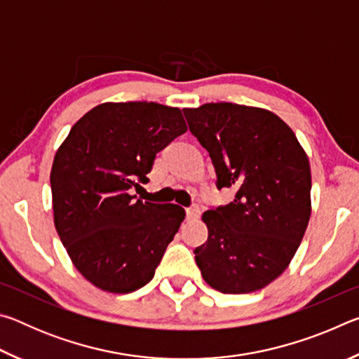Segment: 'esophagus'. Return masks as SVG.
Returning a JSON list of instances; mask_svg holds the SVG:
<instances>
[{
    "instance_id": "esophagus-1",
    "label": "esophagus",
    "mask_w": 359,
    "mask_h": 359,
    "mask_svg": "<svg viewBox=\"0 0 359 359\" xmlns=\"http://www.w3.org/2000/svg\"><path fill=\"white\" fill-rule=\"evenodd\" d=\"M199 214H201V209H199V205L193 204L190 208H187V217L188 218H198Z\"/></svg>"
}]
</instances>
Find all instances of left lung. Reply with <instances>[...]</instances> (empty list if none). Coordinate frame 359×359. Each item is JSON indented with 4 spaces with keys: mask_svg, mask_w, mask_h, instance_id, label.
<instances>
[{
    "mask_svg": "<svg viewBox=\"0 0 359 359\" xmlns=\"http://www.w3.org/2000/svg\"><path fill=\"white\" fill-rule=\"evenodd\" d=\"M184 115L209 151L218 190H238L233 203L203 214L209 238L194 248L203 278L226 294L264 288L287 269L311 218L306 151L264 109L208 102Z\"/></svg>",
    "mask_w": 359,
    "mask_h": 359,
    "instance_id": "8db88e82",
    "label": "left lung"
}]
</instances>
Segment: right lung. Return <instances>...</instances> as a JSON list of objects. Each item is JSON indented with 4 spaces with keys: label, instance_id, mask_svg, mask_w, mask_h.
<instances>
[{
    "label": "right lung",
    "instance_id": "1",
    "mask_svg": "<svg viewBox=\"0 0 359 359\" xmlns=\"http://www.w3.org/2000/svg\"><path fill=\"white\" fill-rule=\"evenodd\" d=\"M187 131L180 109L104 102L72 126L52 165L57 233L77 271L109 293H131L155 276L185 218L177 204L133 194L156 154Z\"/></svg>",
    "mask_w": 359,
    "mask_h": 359
}]
</instances>
